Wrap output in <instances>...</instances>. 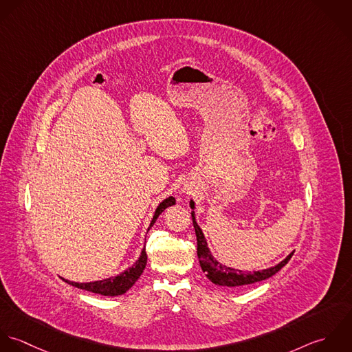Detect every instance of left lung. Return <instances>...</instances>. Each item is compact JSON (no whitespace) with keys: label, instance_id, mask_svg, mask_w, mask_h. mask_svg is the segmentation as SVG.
Masks as SVG:
<instances>
[{"label":"left lung","instance_id":"left-lung-1","mask_svg":"<svg viewBox=\"0 0 352 352\" xmlns=\"http://www.w3.org/2000/svg\"><path fill=\"white\" fill-rule=\"evenodd\" d=\"M190 208L195 210V201L193 200H190ZM192 220H193V226H195V231H196V236H197V256H199L200 267H201L203 272L206 274V276L212 283H214L217 285L241 287V285H248V284H253V283H257V281L265 280V279L274 276L275 274H278L281 268L289 261V258L294 254V252L289 253L278 265L263 270V271L246 272V271L235 270V268H231V267H226L221 263H219L216 258H213L211 250L208 249L207 239H206L200 226L196 221L195 211H192Z\"/></svg>","mask_w":352,"mask_h":352}]
</instances>
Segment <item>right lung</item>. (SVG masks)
<instances>
[{
  "label": "right lung",
  "instance_id": "obj_1",
  "mask_svg": "<svg viewBox=\"0 0 352 352\" xmlns=\"http://www.w3.org/2000/svg\"><path fill=\"white\" fill-rule=\"evenodd\" d=\"M174 204H175V199L173 196H170L157 206L156 211L153 213V217L151 220V224L148 227V231L153 226V223L156 221L159 214L167 207H171ZM145 265H146V253H145V248H144L141 250L139 260L131 268H128L126 271H124L122 274H120L117 276H111V278H107L103 280L89 281V283H74V281L65 280V279H63V280L67 281L73 287H77V288H81L85 291H91V292L100 294L104 296H117V295L125 294L136 281L139 280Z\"/></svg>",
  "mask_w": 352,
  "mask_h": 352
}]
</instances>
